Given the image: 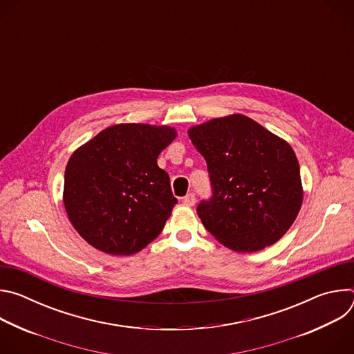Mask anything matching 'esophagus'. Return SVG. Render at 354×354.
Wrapping results in <instances>:
<instances>
[{"label":"esophagus","mask_w":354,"mask_h":354,"mask_svg":"<svg viewBox=\"0 0 354 354\" xmlns=\"http://www.w3.org/2000/svg\"><path fill=\"white\" fill-rule=\"evenodd\" d=\"M183 203H185L186 206H194V203H196L194 194H193V193H187V194L183 197Z\"/></svg>","instance_id":"esophagus-1"}]
</instances>
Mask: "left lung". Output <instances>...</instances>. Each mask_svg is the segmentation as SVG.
Masks as SVG:
<instances>
[{
    "instance_id": "1",
    "label": "left lung",
    "mask_w": 354,
    "mask_h": 354,
    "mask_svg": "<svg viewBox=\"0 0 354 354\" xmlns=\"http://www.w3.org/2000/svg\"><path fill=\"white\" fill-rule=\"evenodd\" d=\"M187 134L207 162L213 187L212 198L197 206L206 230L236 252L277 242L302 205L291 145L239 113L193 126Z\"/></svg>"
}]
</instances>
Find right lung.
<instances>
[{
	"label": "right lung",
	"instance_id": "1",
	"mask_svg": "<svg viewBox=\"0 0 354 354\" xmlns=\"http://www.w3.org/2000/svg\"><path fill=\"white\" fill-rule=\"evenodd\" d=\"M175 138L174 127L122 123L74 151L63 201L73 227L89 245L127 257L161 234L178 200L157 158Z\"/></svg>",
	"mask_w": 354,
	"mask_h": 354
}]
</instances>
